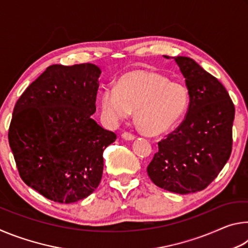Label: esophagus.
I'll return each instance as SVG.
<instances>
[{"instance_id": "34e87169", "label": "esophagus", "mask_w": 248, "mask_h": 248, "mask_svg": "<svg viewBox=\"0 0 248 248\" xmlns=\"http://www.w3.org/2000/svg\"><path fill=\"white\" fill-rule=\"evenodd\" d=\"M121 137H123V139H124V140H133L134 138H136L134 134L130 133V132H124L123 134H121Z\"/></svg>"}]
</instances>
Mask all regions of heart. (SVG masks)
<instances>
[{"mask_svg": "<svg viewBox=\"0 0 248 248\" xmlns=\"http://www.w3.org/2000/svg\"><path fill=\"white\" fill-rule=\"evenodd\" d=\"M188 105L189 92L184 84L145 70L124 74L117 89L106 87L102 95L103 112L109 121L118 123L136 111L138 127L150 136L170 130L184 116Z\"/></svg>", "mask_w": 248, "mask_h": 248, "instance_id": "obj_1", "label": "heart"}]
</instances>
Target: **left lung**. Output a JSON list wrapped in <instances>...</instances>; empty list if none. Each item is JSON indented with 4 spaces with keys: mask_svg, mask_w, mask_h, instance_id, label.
I'll use <instances>...</instances> for the list:
<instances>
[{
    "mask_svg": "<svg viewBox=\"0 0 248 248\" xmlns=\"http://www.w3.org/2000/svg\"><path fill=\"white\" fill-rule=\"evenodd\" d=\"M174 60L186 78L189 105L183 123L157 143L146 170L156 186L185 195L207 188L229 161L235 108L222 83L196 61Z\"/></svg>",
    "mask_w": 248,
    "mask_h": 248,
    "instance_id": "left-lung-1",
    "label": "left lung"
}]
</instances>
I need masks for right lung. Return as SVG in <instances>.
<instances>
[{
    "mask_svg": "<svg viewBox=\"0 0 248 248\" xmlns=\"http://www.w3.org/2000/svg\"><path fill=\"white\" fill-rule=\"evenodd\" d=\"M100 73L92 63L50 65L15 104L8 142L19 176L54 202L95 191L104 150L117 138L92 119Z\"/></svg>",
    "mask_w": 248,
    "mask_h": 248,
    "instance_id": "add662e5",
    "label": "right lung"
}]
</instances>
